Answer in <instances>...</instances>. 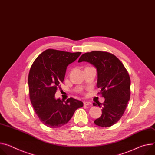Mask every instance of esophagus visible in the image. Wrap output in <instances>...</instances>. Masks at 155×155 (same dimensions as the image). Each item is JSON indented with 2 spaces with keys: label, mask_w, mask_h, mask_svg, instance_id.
<instances>
[{
  "label": "esophagus",
  "mask_w": 155,
  "mask_h": 155,
  "mask_svg": "<svg viewBox=\"0 0 155 155\" xmlns=\"http://www.w3.org/2000/svg\"><path fill=\"white\" fill-rule=\"evenodd\" d=\"M91 104H92V103L90 101H84V105H91Z\"/></svg>",
  "instance_id": "esophagus-1"
}]
</instances>
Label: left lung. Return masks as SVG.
<instances>
[{"mask_svg": "<svg viewBox=\"0 0 155 155\" xmlns=\"http://www.w3.org/2000/svg\"><path fill=\"white\" fill-rule=\"evenodd\" d=\"M82 61L89 62L97 68V86L105 99L102 104L99 101L93 103L94 106L98 105L102 108L101 116L95 120L94 123L100 127H110L121 118L130 99L129 73L122 62L107 51L85 53L78 60Z\"/></svg>", "mask_w": 155, "mask_h": 155, "instance_id": "8db88e82", "label": "left lung"}]
</instances>
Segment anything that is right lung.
<instances>
[{"mask_svg": "<svg viewBox=\"0 0 155 155\" xmlns=\"http://www.w3.org/2000/svg\"><path fill=\"white\" fill-rule=\"evenodd\" d=\"M81 52L71 53L47 49L33 62L28 76L30 100L40 121L46 126L58 128L66 124L83 103L73 98L64 101L55 94L64 79L66 68Z\"/></svg>", "mask_w": 155, "mask_h": 155, "instance_id": "obj_1", "label": "right lung"}]
</instances>
